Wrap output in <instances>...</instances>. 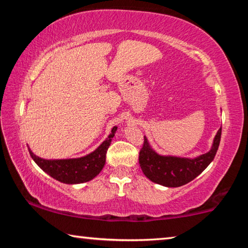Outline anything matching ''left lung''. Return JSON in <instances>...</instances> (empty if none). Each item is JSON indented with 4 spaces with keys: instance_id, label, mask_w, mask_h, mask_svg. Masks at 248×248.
Here are the masks:
<instances>
[{
    "instance_id": "left-lung-1",
    "label": "left lung",
    "mask_w": 248,
    "mask_h": 248,
    "mask_svg": "<svg viewBox=\"0 0 248 248\" xmlns=\"http://www.w3.org/2000/svg\"><path fill=\"white\" fill-rule=\"evenodd\" d=\"M222 128L217 130L207 153L196 157H182L158 154L144 136L143 148L140 151L139 163L143 174L151 182L165 187H180L186 185L207 169L219 149Z\"/></svg>"
}]
</instances>
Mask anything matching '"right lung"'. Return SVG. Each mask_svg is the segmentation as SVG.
<instances>
[{"instance_id": "obj_1", "label": "right lung", "mask_w": 248, "mask_h": 248, "mask_svg": "<svg viewBox=\"0 0 248 248\" xmlns=\"http://www.w3.org/2000/svg\"><path fill=\"white\" fill-rule=\"evenodd\" d=\"M117 127L111 129V132L105 139L97 149L85 156L77 158H62V159H46L37 156L28 146L29 154L35 163L45 173L59 182L69 185L82 184L90 182L96 177L106 162V153L115 137Z\"/></svg>"}]
</instances>
